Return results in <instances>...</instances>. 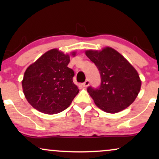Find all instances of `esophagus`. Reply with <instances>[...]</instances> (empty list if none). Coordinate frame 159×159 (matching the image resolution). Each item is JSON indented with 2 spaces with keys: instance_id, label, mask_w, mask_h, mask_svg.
<instances>
[{
  "instance_id": "34e87169",
  "label": "esophagus",
  "mask_w": 159,
  "mask_h": 159,
  "mask_svg": "<svg viewBox=\"0 0 159 159\" xmlns=\"http://www.w3.org/2000/svg\"><path fill=\"white\" fill-rule=\"evenodd\" d=\"M89 84H90V81H89L88 79H87L84 82V83H82V86H83L84 87H88Z\"/></svg>"
}]
</instances>
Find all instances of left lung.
<instances>
[{"label": "left lung", "instance_id": "left-lung-1", "mask_svg": "<svg viewBox=\"0 0 159 159\" xmlns=\"http://www.w3.org/2000/svg\"><path fill=\"white\" fill-rule=\"evenodd\" d=\"M86 55L95 63L101 76L98 87H87L95 104L111 114L129 107L135 100L141 86L135 69L119 52L109 47L101 52L87 51Z\"/></svg>", "mask_w": 159, "mask_h": 159}]
</instances>
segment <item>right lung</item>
Wrapping results in <instances>:
<instances>
[{
  "label": "right lung",
  "mask_w": 159,
  "mask_h": 159,
  "mask_svg": "<svg viewBox=\"0 0 159 159\" xmlns=\"http://www.w3.org/2000/svg\"><path fill=\"white\" fill-rule=\"evenodd\" d=\"M69 56L52 49L25 71L23 92L34 108L47 114L66 109L79 90L73 83L75 73L69 68Z\"/></svg>",
  "instance_id": "right-lung-1"
}]
</instances>
